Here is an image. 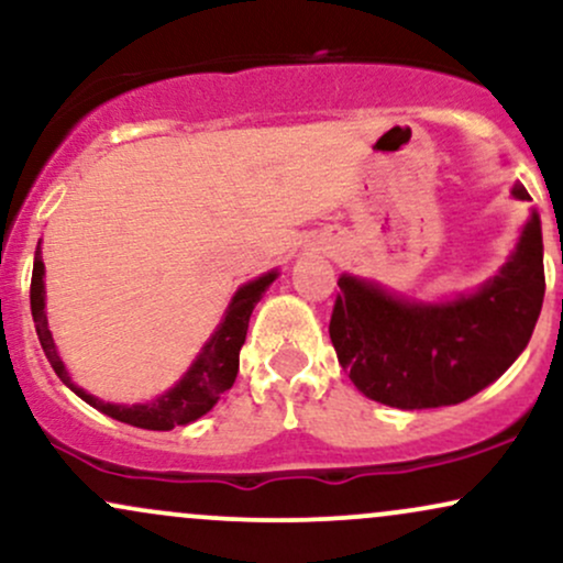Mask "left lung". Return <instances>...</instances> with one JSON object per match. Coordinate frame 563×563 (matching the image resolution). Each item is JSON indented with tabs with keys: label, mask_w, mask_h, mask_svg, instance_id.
<instances>
[{
	"label": "left lung",
	"mask_w": 563,
	"mask_h": 563,
	"mask_svg": "<svg viewBox=\"0 0 563 563\" xmlns=\"http://www.w3.org/2000/svg\"><path fill=\"white\" fill-rule=\"evenodd\" d=\"M514 198L532 200L525 185ZM333 349L352 384L380 405L426 410L466 402L525 352L545 296L538 211L500 273L474 294L416 301L354 275L339 277Z\"/></svg>",
	"instance_id": "8db88e82"
}]
</instances>
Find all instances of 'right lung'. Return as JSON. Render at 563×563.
Listing matches in <instances>:
<instances>
[{"label":"right lung","instance_id":"right-lung-1","mask_svg":"<svg viewBox=\"0 0 563 563\" xmlns=\"http://www.w3.org/2000/svg\"><path fill=\"white\" fill-rule=\"evenodd\" d=\"M275 277L277 269L238 288L222 322H219L217 331L211 333V339L206 341V346L200 349L198 357L192 360V365L187 367L185 376L179 378L169 391H164L161 397L153 399V402L145 405L102 402V399L79 389V386L70 380L66 365H63L60 354H57L55 349L53 333H49L47 328V312H44L42 241L36 245L34 275H31V314H34L38 344H42L44 354H47L49 365H53L57 378H60L76 397H81L84 402L92 405L95 410L106 412V416H111L121 423L137 426V429L147 431H172L174 426H187L198 421L200 416H206V412L219 402V397L235 384L238 365H241V346L245 341V331H249L251 312H254V307L260 303L264 290L273 286Z\"/></svg>","mask_w":563,"mask_h":563}]
</instances>
